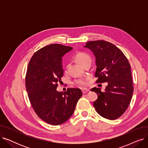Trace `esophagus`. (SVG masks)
Returning <instances> with one entry per match:
<instances>
[{"label": "esophagus", "instance_id": "obj_1", "mask_svg": "<svg viewBox=\"0 0 148 148\" xmlns=\"http://www.w3.org/2000/svg\"><path fill=\"white\" fill-rule=\"evenodd\" d=\"M82 90V93L83 94H86V93H88L89 91V90L88 89H83Z\"/></svg>", "mask_w": 148, "mask_h": 148}]
</instances>
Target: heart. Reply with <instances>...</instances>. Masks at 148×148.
<instances>
[{
    "instance_id": "obj_1",
    "label": "heart",
    "mask_w": 148,
    "mask_h": 148,
    "mask_svg": "<svg viewBox=\"0 0 148 148\" xmlns=\"http://www.w3.org/2000/svg\"><path fill=\"white\" fill-rule=\"evenodd\" d=\"M74 58H75V59L82 66L88 60H90V58L89 54L84 52H78L77 53H76ZM74 84H76L77 86H80V87L85 86H86L88 84L87 79H77L74 81Z\"/></svg>"
}]
</instances>
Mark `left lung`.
Returning <instances> with one entry per match:
<instances>
[{
    "mask_svg": "<svg viewBox=\"0 0 148 148\" xmlns=\"http://www.w3.org/2000/svg\"><path fill=\"white\" fill-rule=\"evenodd\" d=\"M84 47L92 50L96 58V83H108L104 92L99 88L91 89L98 95L94 106L102 117L118 119L127 110L133 94L131 65L125 54L111 42L92 41Z\"/></svg>",
    "mask_w": 148,
    "mask_h": 148,
    "instance_id": "left-lung-1",
    "label": "left lung"
}]
</instances>
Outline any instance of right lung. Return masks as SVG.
<instances>
[{"label": "right lung", "instance_id": "1", "mask_svg": "<svg viewBox=\"0 0 148 148\" xmlns=\"http://www.w3.org/2000/svg\"><path fill=\"white\" fill-rule=\"evenodd\" d=\"M72 49L59 44L45 46L34 54L27 68L25 84L30 104L38 117L52 125L71 117L82 96L80 89L56 90L64 75L62 58Z\"/></svg>", "mask_w": 148, "mask_h": 148}]
</instances>
